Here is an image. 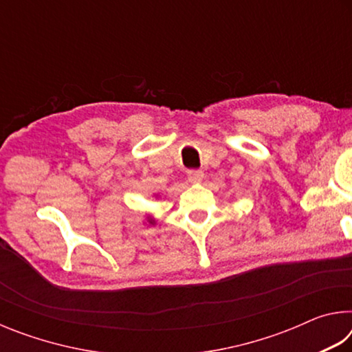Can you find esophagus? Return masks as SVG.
<instances>
[{
  "label": "esophagus",
  "mask_w": 352,
  "mask_h": 352,
  "mask_svg": "<svg viewBox=\"0 0 352 352\" xmlns=\"http://www.w3.org/2000/svg\"><path fill=\"white\" fill-rule=\"evenodd\" d=\"M204 170H189L188 172V180L190 183H200L201 180H204Z\"/></svg>",
  "instance_id": "1"
}]
</instances>
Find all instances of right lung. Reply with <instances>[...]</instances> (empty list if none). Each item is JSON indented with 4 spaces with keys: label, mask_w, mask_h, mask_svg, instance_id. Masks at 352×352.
I'll return each mask as SVG.
<instances>
[{
    "label": "right lung",
    "mask_w": 352,
    "mask_h": 352,
    "mask_svg": "<svg viewBox=\"0 0 352 352\" xmlns=\"http://www.w3.org/2000/svg\"><path fill=\"white\" fill-rule=\"evenodd\" d=\"M148 223H153V220H152V219H148Z\"/></svg>",
    "instance_id": "1"
}]
</instances>
